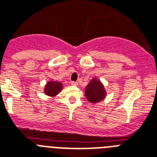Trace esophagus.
Listing matches in <instances>:
<instances>
[{"mask_svg":"<svg viewBox=\"0 0 157 157\" xmlns=\"http://www.w3.org/2000/svg\"><path fill=\"white\" fill-rule=\"evenodd\" d=\"M71 85H73V86H77V85H78V83L74 82V81H72V82H71Z\"/></svg>","mask_w":157,"mask_h":157,"instance_id":"34e87169","label":"esophagus"}]
</instances>
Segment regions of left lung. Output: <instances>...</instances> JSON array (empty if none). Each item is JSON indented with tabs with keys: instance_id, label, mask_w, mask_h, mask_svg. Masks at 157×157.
I'll return each mask as SVG.
<instances>
[{
	"instance_id": "1",
	"label": "left lung",
	"mask_w": 157,
	"mask_h": 157,
	"mask_svg": "<svg viewBox=\"0 0 157 157\" xmlns=\"http://www.w3.org/2000/svg\"><path fill=\"white\" fill-rule=\"evenodd\" d=\"M107 92L103 83L98 78L94 77L85 87V95L86 99L92 104H97L105 98Z\"/></svg>"
}]
</instances>
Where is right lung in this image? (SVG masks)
I'll list each match as a JSON object with an SVG mask.
<instances>
[{"label":"right lung","instance_id":"right-lung-1","mask_svg":"<svg viewBox=\"0 0 157 157\" xmlns=\"http://www.w3.org/2000/svg\"><path fill=\"white\" fill-rule=\"evenodd\" d=\"M63 84L60 81H48L44 89V93L50 97H55L63 89Z\"/></svg>","mask_w":157,"mask_h":157}]
</instances>
